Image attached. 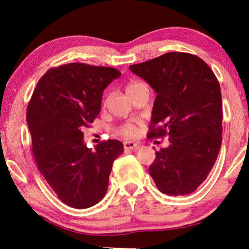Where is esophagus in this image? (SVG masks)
Wrapping results in <instances>:
<instances>
[{"label": "esophagus", "mask_w": 249, "mask_h": 249, "mask_svg": "<svg viewBox=\"0 0 249 249\" xmlns=\"http://www.w3.org/2000/svg\"><path fill=\"white\" fill-rule=\"evenodd\" d=\"M137 146H138L137 142H124V147L125 151H128V149H135Z\"/></svg>", "instance_id": "34e87169"}]
</instances>
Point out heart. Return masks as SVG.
I'll return each mask as SVG.
<instances>
[{"label": "heart", "instance_id": "heart-1", "mask_svg": "<svg viewBox=\"0 0 249 249\" xmlns=\"http://www.w3.org/2000/svg\"><path fill=\"white\" fill-rule=\"evenodd\" d=\"M142 85H145V84H142V81H131V83L128 84V86H127V93L131 91L132 89H135V88L142 86ZM119 132H120V135L124 136V137H127V138L135 137L136 127L134 124H124V125H122V127H120V129H119Z\"/></svg>", "mask_w": 249, "mask_h": 249}]
</instances>
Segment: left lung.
Returning a JSON list of instances; mask_svg holds the SVG:
<instances>
[{"label":"left lung","mask_w":249,"mask_h":249,"mask_svg":"<svg viewBox=\"0 0 249 249\" xmlns=\"http://www.w3.org/2000/svg\"><path fill=\"white\" fill-rule=\"evenodd\" d=\"M156 91L148 137L168 136L149 175L160 192L185 196L209 176L222 142V97L211 68L190 53L170 52L129 67Z\"/></svg>","instance_id":"1"}]
</instances>
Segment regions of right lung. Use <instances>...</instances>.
<instances>
[{
	"instance_id": "add662e5",
	"label": "right lung",
	"mask_w": 249,
	"mask_h": 249,
	"mask_svg": "<svg viewBox=\"0 0 249 249\" xmlns=\"http://www.w3.org/2000/svg\"><path fill=\"white\" fill-rule=\"evenodd\" d=\"M121 72L114 68L68 63L40 78L27 107L37 168L60 200L88 209L103 199L114 160L124 145L108 139L91 151L84 132L101 111L103 90Z\"/></svg>"
}]
</instances>
